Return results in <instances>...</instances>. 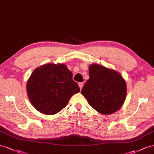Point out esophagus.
I'll list each match as a JSON object with an SVG mask.
<instances>
[{"mask_svg": "<svg viewBox=\"0 0 154 154\" xmlns=\"http://www.w3.org/2000/svg\"><path fill=\"white\" fill-rule=\"evenodd\" d=\"M83 85H84V84H83V82H79V86L81 90H82V87H83Z\"/></svg>", "mask_w": 154, "mask_h": 154, "instance_id": "1", "label": "esophagus"}]
</instances>
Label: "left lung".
I'll return each instance as SVG.
<instances>
[{
    "mask_svg": "<svg viewBox=\"0 0 154 154\" xmlns=\"http://www.w3.org/2000/svg\"><path fill=\"white\" fill-rule=\"evenodd\" d=\"M90 78L81 90L90 106L103 115H110L123 105L126 83L119 72L99 64L89 66Z\"/></svg>",
    "mask_w": 154,
    "mask_h": 154,
    "instance_id": "8db88e82",
    "label": "left lung"
}]
</instances>
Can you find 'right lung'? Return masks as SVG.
<instances>
[{"mask_svg":"<svg viewBox=\"0 0 154 154\" xmlns=\"http://www.w3.org/2000/svg\"><path fill=\"white\" fill-rule=\"evenodd\" d=\"M72 77V72L63 63L45 64L35 69L26 83L30 103L42 113H57L80 91Z\"/></svg>","mask_w":154,"mask_h":154,"instance_id":"right-lung-1","label":"right lung"}]
</instances>
